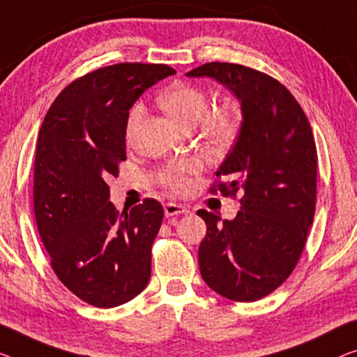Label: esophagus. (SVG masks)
Here are the masks:
<instances>
[{
  "instance_id": "esophagus-1",
  "label": "esophagus",
  "mask_w": 357,
  "mask_h": 357,
  "mask_svg": "<svg viewBox=\"0 0 357 357\" xmlns=\"http://www.w3.org/2000/svg\"><path fill=\"white\" fill-rule=\"evenodd\" d=\"M185 213H189V210L185 208L184 205H181V204H174V202H168V204L165 205V216H167V218L178 216V215H185Z\"/></svg>"
}]
</instances>
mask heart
Here are the masks:
<instances>
[{
    "mask_svg": "<svg viewBox=\"0 0 357 357\" xmlns=\"http://www.w3.org/2000/svg\"><path fill=\"white\" fill-rule=\"evenodd\" d=\"M162 109L173 116L184 130H192L200 123V137L211 147H225L232 141L237 131V121L227 112L210 110V98L192 84H174L158 98ZM144 115L141 104L132 105L126 116V141L135 139L137 128ZM200 172V163L185 160L169 165L162 172V181L176 190H185L192 183V176Z\"/></svg>",
    "mask_w": 357,
    "mask_h": 357,
    "instance_id": "obj_1",
    "label": "heart"
}]
</instances>
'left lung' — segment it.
<instances>
[{"mask_svg":"<svg viewBox=\"0 0 357 357\" xmlns=\"http://www.w3.org/2000/svg\"><path fill=\"white\" fill-rule=\"evenodd\" d=\"M208 77L241 104L242 121L216 176L242 190L234 220L199 210L206 236L199 247L202 279L234 301H257L289 278L314 220L317 153L305 112L280 84L253 68L210 62L185 73Z\"/></svg>","mask_w":357,"mask_h":357,"instance_id":"obj_1","label":"left lung"}]
</instances>
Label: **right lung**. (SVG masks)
<instances>
[{"mask_svg": "<svg viewBox=\"0 0 357 357\" xmlns=\"http://www.w3.org/2000/svg\"><path fill=\"white\" fill-rule=\"evenodd\" d=\"M157 63H116L75 79L43 120L35 155L33 206L57 278L89 305L115 307L146 289L151 250L163 220L146 199L120 215L105 178L126 160L130 109L174 75Z\"/></svg>", "mask_w": 357, "mask_h": 357, "instance_id": "right-lung-1", "label": "right lung"}]
</instances>
